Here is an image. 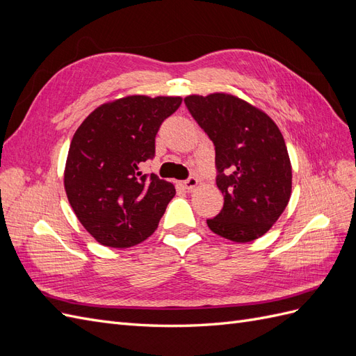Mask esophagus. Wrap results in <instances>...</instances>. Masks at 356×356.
I'll return each mask as SVG.
<instances>
[{"instance_id": "esophagus-1", "label": "esophagus", "mask_w": 356, "mask_h": 356, "mask_svg": "<svg viewBox=\"0 0 356 356\" xmlns=\"http://www.w3.org/2000/svg\"><path fill=\"white\" fill-rule=\"evenodd\" d=\"M197 184H199V179H197L196 177H190L188 179H186V181H182V182H181L182 188H186V190H188V191L195 188Z\"/></svg>"}]
</instances>
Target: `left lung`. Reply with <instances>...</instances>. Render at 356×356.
<instances>
[{
    "label": "left lung",
    "instance_id": "left-lung-1",
    "mask_svg": "<svg viewBox=\"0 0 356 356\" xmlns=\"http://www.w3.org/2000/svg\"><path fill=\"white\" fill-rule=\"evenodd\" d=\"M215 147L221 212L208 227L233 242H251L270 230L291 197L293 170L284 136L257 106L229 93L184 99Z\"/></svg>",
    "mask_w": 356,
    "mask_h": 356
}]
</instances>
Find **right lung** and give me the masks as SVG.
<instances>
[{
    "instance_id": "1",
    "label": "right lung",
    "mask_w": 356,
    "mask_h": 356,
    "mask_svg": "<svg viewBox=\"0 0 356 356\" xmlns=\"http://www.w3.org/2000/svg\"><path fill=\"white\" fill-rule=\"evenodd\" d=\"M179 96L132 95L92 111L75 131L63 184L72 211L101 245L129 248L157 229L175 187L139 168L156 153V135Z\"/></svg>"
}]
</instances>
